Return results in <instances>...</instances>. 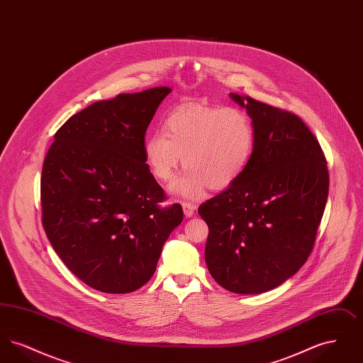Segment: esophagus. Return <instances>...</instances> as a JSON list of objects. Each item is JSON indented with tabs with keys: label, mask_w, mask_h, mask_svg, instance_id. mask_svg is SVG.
<instances>
[{
	"label": "esophagus",
	"mask_w": 363,
	"mask_h": 363,
	"mask_svg": "<svg viewBox=\"0 0 363 363\" xmlns=\"http://www.w3.org/2000/svg\"><path fill=\"white\" fill-rule=\"evenodd\" d=\"M182 209H184L185 218H191V216L194 215L196 206H193V204H190V203H184V204H182Z\"/></svg>",
	"instance_id": "34e87169"
}]
</instances>
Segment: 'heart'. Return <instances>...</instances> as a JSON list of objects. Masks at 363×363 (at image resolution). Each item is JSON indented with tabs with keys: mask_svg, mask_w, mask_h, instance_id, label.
<instances>
[{
	"mask_svg": "<svg viewBox=\"0 0 363 363\" xmlns=\"http://www.w3.org/2000/svg\"><path fill=\"white\" fill-rule=\"evenodd\" d=\"M255 148V129L238 107L186 106L174 110L164 132L144 141V156L156 179L169 182L182 164L172 191L182 199L199 200L206 189L233 185L247 167Z\"/></svg>",
	"mask_w": 363,
	"mask_h": 363,
	"instance_id": "1",
	"label": "heart"
}]
</instances>
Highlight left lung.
<instances>
[{"mask_svg": "<svg viewBox=\"0 0 363 363\" xmlns=\"http://www.w3.org/2000/svg\"><path fill=\"white\" fill-rule=\"evenodd\" d=\"M255 129L241 177L199 208L208 225L211 277L235 294L274 290L311 255L328 199L329 174L318 141L289 111L230 94Z\"/></svg>", "mask_w": 363, "mask_h": 363, "instance_id": "left-lung-1", "label": "left lung"}]
</instances>
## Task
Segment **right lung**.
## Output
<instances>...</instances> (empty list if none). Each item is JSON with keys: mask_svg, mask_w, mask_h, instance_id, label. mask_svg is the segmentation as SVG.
<instances>
[{"mask_svg": "<svg viewBox=\"0 0 363 363\" xmlns=\"http://www.w3.org/2000/svg\"><path fill=\"white\" fill-rule=\"evenodd\" d=\"M170 86L121 94L72 116L54 136L40 179L42 222L73 275L108 294L132 293L154 275L179 204L145 163L144 138Z\"/></svg>", "mask_w": 363, "mask_h": 363, "instance_id": "right-lung-1", "label": "right lung"}]
</instances>
